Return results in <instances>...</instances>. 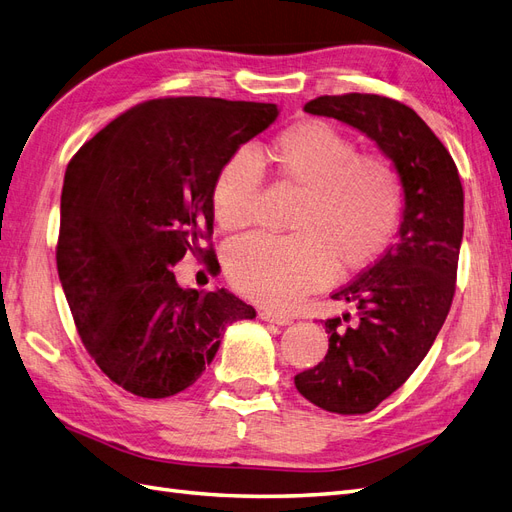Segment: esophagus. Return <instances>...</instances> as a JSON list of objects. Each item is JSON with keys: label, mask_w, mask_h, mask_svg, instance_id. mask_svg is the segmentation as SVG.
<instances>
[{"label": "esophagus", "mask_w": 512, "mask_h": 512, "mask_svg": "<svg viewBox=\"0 0 512 512\" xmlns=\"http://www.w3.org/2000/svg\"><path fill=\"white\" fill-rule=\"evenodd\" d=\"M258 316H260V320L273 322V324H280V327H284V324H288V322H290V318H288V316L275 314V312H271V309H262V312H258Z\"/></svg>", "instance_id": "1"}]
</instances>
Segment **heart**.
Here are the masks:
<instances>
[{"instance_id": "b5f03b06", "label": "heart", "mask_w": 512, "mask_h": 512, "mask_svg": "<svg viewBox=\"0 0 512 512\" xmlns=\"http://www.w3.org/2000/svg\"><path fill=\"white\" fill-rule=\"evenodd\" d=\"M275 177L301 190L290 235H254L226 252V275L247 299L290 307L331 273H354L389 247L404 211V177L380 153H359L356 141L324 119H305L267 145ZM265 168L239 149L213 179L211 205L224 230L254 222Z\"/></svg>"}]
</instances>
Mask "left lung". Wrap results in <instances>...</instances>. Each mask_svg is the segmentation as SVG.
Returning <instances> with one entry per match:
<instances>
[{"mask_svg":"<svg viewBox=\"0 0 512 512\" xmlns=\"http://www.w3.org/2000/svg\"><path fill=\"white\" fill-rule=\"evenodd\" d=\"M305 113L361 130L404 177L399 239L333 299L356 318L324 320L329 352L294 376L318 408L367 414L395 393L427 356L451 309L463 237V188L451 153L410 106L376 94L320 96Z\"/></svg>","mask_w":512,"mask_h":512,"instance_id":"8db88e82","label":"left lung"}]
</instances>
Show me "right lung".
I'll use <instances>...</instances> for the list:
<instances>
[{
    "label": "right lung",
    "mask_w": 512,
    "mask_h": 512,
    "mask_svg": "<svg viewBox=\"0 0 512 512\" xmlns=\"http://www.w3.org/2000/svg\"><path fill=\"white\" fill-rule=\"evenodd\" d=\"M275 117V104L158 98L119 115L70 160L59 282L85 350L121 389L147 399L185 391L228 324L256 318L224 288H181L173 267L185 252L213 258L200 241L213 235L215 173Z\"/></svg>",
    "instance_id": "obj_1"
}]
</instances>
